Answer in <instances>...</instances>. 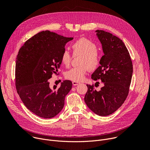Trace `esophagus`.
Wrapping results in <instances>:
<instances>
[{
    "mask_svg": "<svg viewBox=\"0 0 150 150\" xmlns=\"http://www.w3.org/2000/svg\"><path fill=\"white\" fill-rule=\"evenodd\" d=\"M72 84H73L74 86H76V85L79 84L80 83H78V82H76V81H72Z\"/></svg>",
    "mask_w": 150,
    "mask_h": 150,
    "instance_id": "obj_1",
    "label": "esophagus"
}]
</instances>
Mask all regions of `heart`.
Instances as JSON below:
<instances>
[{
    "instance_id": "1",
    "label": "heart",
    "mask_w": 150,
    "mask_h": 150,
    "mask_svg": "<svg viewBox=\"0 0 150 150\" xmlns=\"http://www.w3.org/2000/svg\"><path fill=\"white\" fill-rule=\"evenodd\" d=\"M74 54L81 55L78 60V66L73 67L65 74V77L73 81H83L88 71H95L99 66L101 57L97 51L96 45L86 38H81L72 45ZM71 56L65 50L61 55V62L65 66L68 67L71 63Z\"/></svg>"
}]
</instances>
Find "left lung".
<instances>
[{"label":"left lung","instance_id":"obj_1","mask_svg":"<svg viewBox=\"0 0 150 150\" xmlns=\"http://www.w3.org/2000/svg\"><path fill=\"white\" fill-rule=\"evenodd\" d=\"M96 33L104 55L92 78L95 81L101 79L104 86L97 91L93 84H87L84 101L95 114L105 116L116 112L125 101L131 84L133 64L128 49L120 38L103 30H96Z\"/></svg>","mask_w":150,"mask_h":150}]
</instances>
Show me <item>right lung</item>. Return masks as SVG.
I'll return each instance as SVG.
<instances>
[{
  "label": "right lung",
  "mask_w": 150,
  "mask_h": 150,
  "mask_svg": "<svg viewBox=\"0 0 150 150\" xmlns=\"http://www.w3.org/2000/svg\"><path fill=\"white\" fill-rule=\"evenodd\" d=\"M73 38L42 31L19 49L16 63L17 92L27 108L40 117L52 118L60 112L72 88V82L65 80L60 87L54 86L52 89L49 79L58 72L65 45Z\"/></svg>",
  "instance_id": "obj_1"
}]
</instances>
